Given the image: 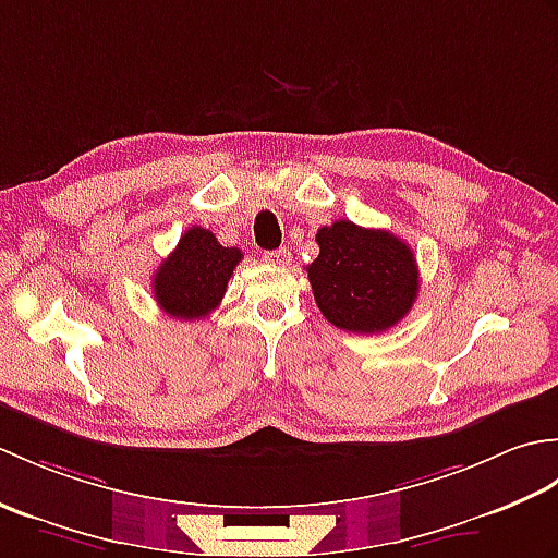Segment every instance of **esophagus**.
<instances>
[{
	"mask_svg": "<svg viewBox=\"0 0 558 558\" xmlns=\"http://www.w3.org/2000/svg\"><path fill=\"white\" fill-rule=\"evenodd\" d=\"M264 260H266V264H270V266H290L292 254H290V248L280 246V248H276V252H266Z\"/></svg>",
	"mask_w": 558,
	"mask_h": 558,
	"instance_id": "obj_1",
	"label": "esophagus"
}]
</instances>
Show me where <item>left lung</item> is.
<instances>
[{
    "label": "left lung",
    "mask_w": 558,
    "mask_h": 558,
    "mask_svg": "<svg viewBox=\"0 0 558 558\" xmlns=\"http://www.w3.org/2000/svg\"><path fill=\"white\" fill-rule=\"evenodd\" d=\"M306 266L318 310L348 333H381L405 318L420 292L412 248L386 230L336 220L316 232Z\"/></svg>",
    "instance_id": "obj_1"
}]
</instances>
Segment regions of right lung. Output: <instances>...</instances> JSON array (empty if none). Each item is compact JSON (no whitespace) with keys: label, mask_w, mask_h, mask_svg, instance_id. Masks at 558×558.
Masks as SVG:
<instances>
[{"label":"right lung","mask_w":558,"mask_h":558,"mask_svg":"<svg viewBox=\"0 0 558 558\" xmlns=\"http://www.w3.org/2000/svg\"><path fill=\"white\" fill-rule=\"evenodd\" d=\"M242 252L222 246L210 230L189 228L174 252L153 272V294L172 318L196 322L220 304Z\"/></svg>","instance_id":"obj_1"}]
</instances>
